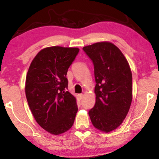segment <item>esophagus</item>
<instances>
[{
  "label": "esophagus",
  "mask_w": 159,
  "mask_h": 159,
  "mask_svg": "<svg viewBox=\"0 0 159 159\" xmlns=\"http://www.w3.org/2000/svg\"><path fill=\"white\" fill-rule=\"evenodd\" d=\"M79 99H82L83 98V94H79Z\"/></svg>",
  "instance_id": "esophagus-1"
}]
</instances>
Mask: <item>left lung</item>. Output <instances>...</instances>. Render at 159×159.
I'll return each mask as SVG.
<instances>
[{
	"instance_id": "8db88e82",
	"label": "left lung",
	"mask_w": 159,
	"mask_h": 159,
	"mask_svg": "<svg viewBox=\"0 0 159 159\" xmlns=\"http://www.w3.org/2000/svg\"><path fill=\"white\" fill-rule=\"evenodd\" d=\"M95 71L96 102L89 114L93 125L109 133L117 128L128 114L133 98V78L128 61L111 43L83 47Z\"/></svg>"
}]
</instances>
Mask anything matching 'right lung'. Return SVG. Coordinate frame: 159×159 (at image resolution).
Wrapping results in <instances>:
<instances>
[{"label": "right lung", "mask_w": 159, "mask_h": 159, "mask_svg": "<svg viewBox=\"0 0 159 159\" xmlns=\"http://www.w3.org/2000/svg\"><path fill=\"white\" fill-rule=\"evenodd\" d=\"M77 48L53 46L37 54L26 79L25 93L32 114L40 126L60 134L73 125L78 107L68 88L67 71L79 54Z\"/></svg>", "instance_id": "right-lung-1"}]
</instances>
